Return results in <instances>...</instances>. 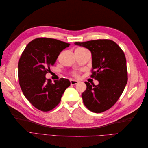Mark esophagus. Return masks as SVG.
I'll return each instance as SVG.
<instances>
[{
  "mask_svg": "<svg viewBox=\"0 0 148 148\" xmlns=\"http://www.w3.org/2000/svg\"><path fill=\"white\" fill-rule=\"evenodd\" d=\"M79 83V82L78 81V80H75V79H70V83L71 85H74V84H77Z\"/></svg>",
  "mask_w": 148,
  "mask_h": 148,
  "instance_id": "34e87169",
  "label": "esophagus"
}]
</instances>
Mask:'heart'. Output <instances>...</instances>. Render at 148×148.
Returning <instances> with one entry per match:
<instances>
[{"mask_svg":"<svg viewBox=\"0 0 148 148\" xmlns=\"http://www.w3.org/2000/svg\"><path fill=\"white\" fill-rule=\"evenodd\" d=\"M80 49H83V48H80ZM72 74L73 76H75V77H78V72H77V71H73Z\"/></svg>","mask_w":148,"mask_h":148,"instance_id":"1","label":"heart"}]
</instances>
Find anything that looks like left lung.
Masks as SVG:
<instances>
[{
  "label": "left lung",
  "mask_w": 148,
  "mask_h": 148,
  "mask_svg": "<svg viewBox=\"0 0 148 148\" xmlns=\"http://www.w3.org/2000/svg\"><path fill=\"white\" fill-rule=\"evenodd\" d=\"M75 44L89 49L92 56V78L99 82H86L82 95L84 104L93 112L101 113L117 101L127 83V61L124 52L113 41L97 39Z\"/></svg>",
  "instance_id": "left-lung-1"
}]
</instances>
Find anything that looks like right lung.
Listing matches in <instances>:
<instances>
[{
  "label": "right lung",
  "mask_w": 148,
  "mask_h": 148,
  "mask_svg": "<svg viewBox=\"0 0 148 148\" xmlns=\"http://www.w3.org/2000/svg\"><path fill=\"white\" fill-rule=\"evenodd\" d=\"M69 46L57 39L39 38L26 46L20 58L18 78L22 92L40 110L47 112L55 108L70 85L68 79L62 78L52 83L51 79L46 78L60 53Z\"/></svg>",
  "instance_id": "1"
}]
</instances>
